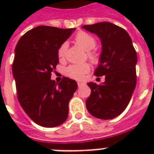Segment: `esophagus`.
Listing matches in <instances>:
<instances>
[{
	"label": "esophagus",
	"instance_id": "obj_1",
	"mask_svg": "<svg viewBox=\"0 0 154 154\" xmlns=\"http://www.w3.org/2000/svg\"><path fill=\"white\" fill-rule=\"evenodd\" d=\"M77 85H78V87H82L83 85H84V83L83 82H77Z\"/></svg>",
	"mask_w": 154,
	"mask_h": 154
}]
</instances>
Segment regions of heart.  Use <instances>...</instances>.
Listing matches in <instances>:
<instances>
[{
	"mask_svg": "<svg viewBox=\"0 0 154 154\" xmlns=\"http://www.w3.org/2000/svg\"><path fill=\"white\" fill-rule=\"evenodd\" d=\"M75 42L82 49L87 52V56L91 61L97 62L98 60V55L94 50L96 46V39L93 36L83 31H80L75 36ZM67 50V44L63 43L57 49V57L59 60H62L65 59ZM89 65L86 63L80 64V65H71L68 66L65 69V74L68 77L76 80H82L84 77L85 74L89 72Z\"/></svg>",
	"mask_w": 154,
	"mask_h": 154,
	"instance_id": "1",
	"label": "heart"
}]
</instances>
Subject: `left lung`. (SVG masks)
<instances>
[{
	"mask_svg": "<svg viewBox=\"0 0 154 154\" xmlns=\"http://www.w3.org/2000/svg\"><path fill=\"white\" fill-rule=\"evenodd\" d=\"M82 28L101 39L102 49L94 75L105 76L102 85L88 83L91 94L85 101L86 108L97 118L112 119L125 109L136 87V50L129 33L112 23L100 22Z\"/></svg>",
	"mask_w": 154,
	"mask_h": 154,
	"instance_id": "8db88e82",
	"label": "left lung"
}]
</instances>
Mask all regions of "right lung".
<instances>
[{
	"instance_id": "right-lung-1",
	"label": "right lung",
	"mask_w": 154,
	"mask_h": 154,
	"mask_svg": "<svg viewBox=\"0 0 154 154\" xmlns=\"http://www.w3.org/2000/svg\"><path fill=\"white\" fill-rule=\"evenodd\" d=\"M74 30L41 25L25 32L16 45L13 75L18 101L41 126H58L67 119L77 82L64 77L57 83L50 78L59 62L58 48Z\"/></svg>"
}]
</instances>
